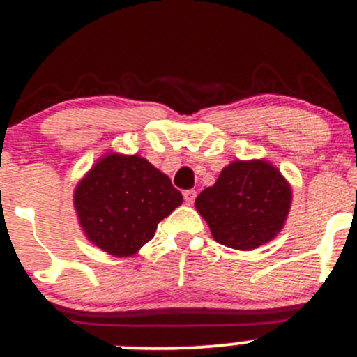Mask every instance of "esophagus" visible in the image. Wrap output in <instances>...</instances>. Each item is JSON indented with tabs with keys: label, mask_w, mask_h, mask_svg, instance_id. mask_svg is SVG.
<instances>
[{
	"label": "esophagus",
	"mask_w": 357,
	"mask_h": 357,
	"mask_svg": "<svg viewBox=\"0 0 357 357\" xmlns=\"http://www.w3.org/2000/svg\"><path fill=\"white\" fill-rule=\"evenodd\" d=\"M183 197H185L186 204L191 205L195 202V198H197V191H195V190H186L185 193H183Z\"/></svg>",
	"instance_id": "obj_1"
}]
</instances>
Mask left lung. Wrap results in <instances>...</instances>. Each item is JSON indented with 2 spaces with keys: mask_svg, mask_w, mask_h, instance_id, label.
Instances as JSON below:
<instances>
[{
  "mask_svg": "<svg viewBox=\"0 0 357 357\" xmlns=\"http://www.w3.org/2000/svg\"><path fill=\"white\" fill-rule=\"evenodd\" d=\"M287 179L267 160H234L220 171L215 185L195 200L213 239L250 251L272 241L291 210Z\"/></svg>",
  "mask_w": 357,
  "mask_h": 357,
  "instance_id": "1",
  "label": "left lung"
}]
</instances>
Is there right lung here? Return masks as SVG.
I'll list each match as a JSON object with an SVG mask.
<instances>
[{"label":"right lung","instance_id":"obj_1","mask_svg":"<svg viewBox=\"0 0 357 357\" xmlns=\"http://www.w3.org/2000/svg\"><path fill=\"white\" fill-rule=\"evenodd\" d=\"M73 204L90 243L112 257H131L183 195L144 157L109 152L80 179Z\"/></svg>","mask_w":357,"mask_h":357}]
</instances>
